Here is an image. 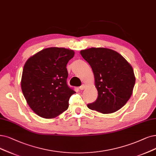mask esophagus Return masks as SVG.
Here are the masks:
<instances>
[{
  "label": "esophagus",
  "mask_w": 156,
  "mask_h": 156,
  "mask_svg": "<svg viewBox=\"0 0 156 156\" xmlns=\"http://www.w3.org/2000/svg\"><path fill=\"white\" fill-rule=\"evenodd\" d=\"M85 88H86V85L85 84H83V85H81V86H80L79 88H80V90H83Z\"/></svg>",
  "instance_id": "1"
}]
</instances>
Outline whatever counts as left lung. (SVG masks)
Returning a JSON list of instances; mask_svg holds the SVG:
<instances>
[{"label": "left lung", "mask_w": 156, "mask_h": 156, "mask_svg": "<svg viewBox=\"0 0 156 156\" xmlns=\"http://www.w3.org/2000/svg\"><path fill=\"white\" fill-rule=\"evenodd\" d=\"M80 53L92 68L98 91L96 101L87 106L102 114L121 109L133 94L136 78L132 66L121 54L107 48L92 47Z\"/></svg>", "instance_id": "obj_1"}]
</instances>
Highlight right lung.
I'll list each match as a JSON object with an SVG mask.
<instances>
[{
	"label": "right lung",
	"mask_w": 156,
	"mask_h": 156,
	"mask_svg": "<svg viewBox=\"0 0 156 156\" xmlns=\"http://www.w3.org/2000/svg\"><path fill=\"white\" fill-rule=\"evenodd\" d=\"M73 50L50 47L37 52L24 65L21 79L23 95L30 109L44 118H54L68 108L75 92L66 83V65Z\"/></svg>",
	"instance_id": "add662e5"
}]
</instances>
